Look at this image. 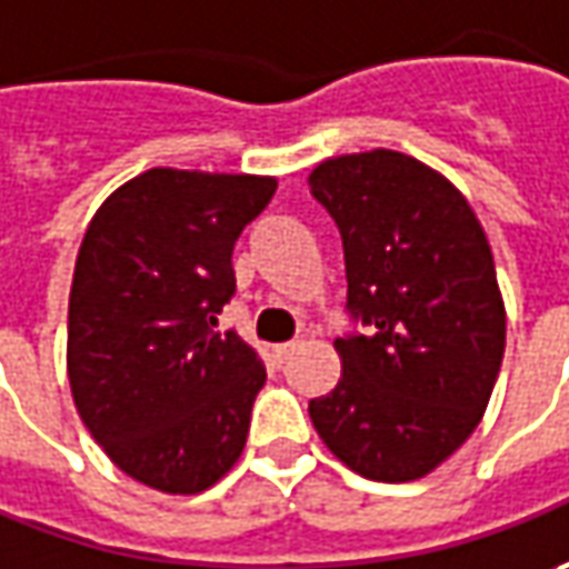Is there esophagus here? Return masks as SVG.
I'll use <instances>...</instances> for the list:
<instances>
[{"mask_svg": "<svg viewBox=\"0 0 569 569\" xmlns=\"http://www.w3.org/2000/svg\"><path fill=\"white\" fill-rule=\"evenodd\" d=\"M296 352V343H280V346H273V362L277 365H283L289 356Z\"/></svg>", "mask_w": 569, "mask_h": 569, "instance_id": "34e87169", "label": "esophagus"}]
</instances>
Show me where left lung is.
<instances>
[{"instance_id": "obj_1", "label": "left lung", "mask_w": 569, "mask_h": 569, "mask_svg": "<svg viewBox=\"0 0 569 569\" xmlns=\"http://www.w3.org/2000/svg\"><path fill=\"white\" fill-rule=\"evenodd\" d=\"M343 239V375L308 402L333 457L375 481H412L476 431L503 359L495 258L457 188L397 150L323 160L308 176Z\"/></svg>"}]
</instances>
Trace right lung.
<instances>
[{"mask_svg": "<svg viewBox=\"0 0 569 569\" xmlns=\"http://www.w3.org/2000/svg\"><path fill=\"white\" fill-rule=\"evenodd\" d=\"M270 176L148 169L93 213L69 299V381L93 441L134 481L198 495L236 466L267 371L217 315Z\"/></svg>", "mask_w": 569, "mask_h": 569, "instance_id": "obj_1", "label": "right lung"}]
</instances>
